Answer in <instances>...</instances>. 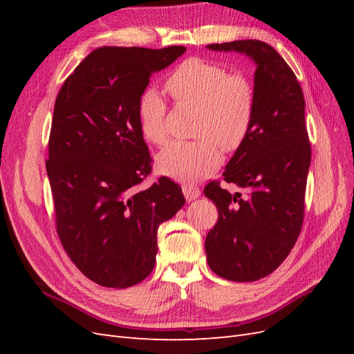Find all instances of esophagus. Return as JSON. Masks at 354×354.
Here are the masks:
<instances>
[{
    "label": "esophagus",
    "mask_w": 354,
    "mask_h": 354,
    "mask_svg": "<svg viewBox=\"0 0 354 354\" xmlns=\"http://www.w3.org/2000/svg\"><path fill=\"white\" fill-rule=\"evenodd\" d=\"M183 194H185V198H186L187 201H194V199L199 198L201 190H199V187L195 186V185H185V186H183Z\"/></svg>",
    "instance_id": "esophagus-1"
}]
</instances>
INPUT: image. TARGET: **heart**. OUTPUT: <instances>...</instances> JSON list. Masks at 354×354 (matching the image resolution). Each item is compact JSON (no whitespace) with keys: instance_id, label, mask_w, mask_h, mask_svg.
I'll return each instance as SVG.
<instances>
[{"instance_id":"obj_1","label":"heart","mask_w":354,"mask_h":354,"mask_svg":"<svg viewBox=\"0 0 354 354\" xmlns=\"http://www.w3.org/2000/svg\"><path fill=\"white\" fill-rule=\"evenodd\" d=\"M167 88L178 103L198 108L196 142H177L158 156L162 174L190 181L207 177L220 167L221 145L234 152L250 134L255 91L242 72H230L220 63L190 57L171 72ZM138 127L147 142L164 146L168 142L167 103L155 88L145 90L137 102Z\"/></svg>"}]
</instances>
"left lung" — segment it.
<instances>
[{
  "instance_id": "1",
  "label": "left lung",
  "mask_w": 354,
  "mask_h": 354,
  "mask_svg": "<svg viewBox=\"0 0 354 354\" xmlns=\"http://www.w3.org/2000/svg\"><path fill=\"white\" fill-rule=\"evenodd\" d=\"M207 47L245 53L257 65L251 130L223 173L226 183L245 194L232 195L217 180L203 189L218 208L205 239L211 270L229 281L252 282L282 264L303 227L312 159L306 102L295 73L267 42L239 39Z\"/></svg>"
}]
</instances>
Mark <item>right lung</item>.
<instances>
[{
	"mask_svg": "<svg viewBox=\"0 0 354 354\" xmlns=\"http://www.w3.org/2000/svg\"><path fill=\"white\" fill-rule=\"evenodd\" d=\"M185 51L100 47L57 94L46 160L56 232L72 263L102 286L146 279L156 261L159 224L186 203L168 177L140 186L152 158L137 118L152 75Z\"/></svg>",
	"mask_w": 354,
	"mask_h": 354,
	"instance_id": "1",
	"label": "right lung"
}]
</instances>
